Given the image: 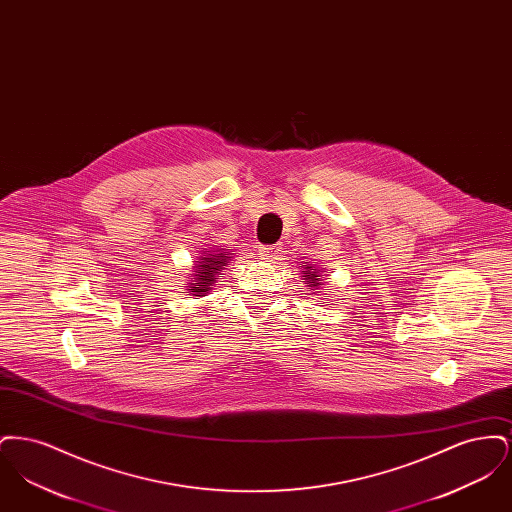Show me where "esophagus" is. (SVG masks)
I'll return each mask as SVG.
<instances>
[{
	"label": "esophagus",
	"instance_id": "34e87169",
	"mask_svg": "<svg viewBox=\"0 0 512 512\" xmlns=\"http://www.w3.org/2000/svg\"><path fill=\"white\" fill-rule=\"evenodd\" d=\"M280 249H282L280 245H265V247H261L259 255H261L263 259H276V255H278Z\"/></svg>",
	"mask_w": 512,
	"mask_h": 512
}]
</instances>
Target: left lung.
<instances>
[{"instance_id":"8db88e82","label":"left lung","mask_w":512,"mask_h":512,"mask_svg":"<svg viewBox=\"0 0 512 512\" xmlns=\"http://www.w3.org/2000/svg\"><path fill=\"white\" fill-rule=\"evenodd\" d=\"M324 272H326V270H322V268L318 270L317 265H303V267H301L303 280H305V284L309 286V290H320Z\"/></svg>"}]
</instances>
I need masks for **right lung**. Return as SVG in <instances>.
<instances>
[{"instance_id":"1","label":"right lung","mask_w":512,"mask_h":512,"mask_svg":"<svg viewBox=\"0 0 512 512\" xmlns=\"http://www.w3.org/2000/svg\"><path fill=\"white\" fill-rule=\"evenodd\" d=\"M232 261V253L228 249H209L203 251L195 261L194 278L188 282V293H192L195 299L211 292L213 284L217 282V274L222 268Z\"/></svg>"}]
</instances>
